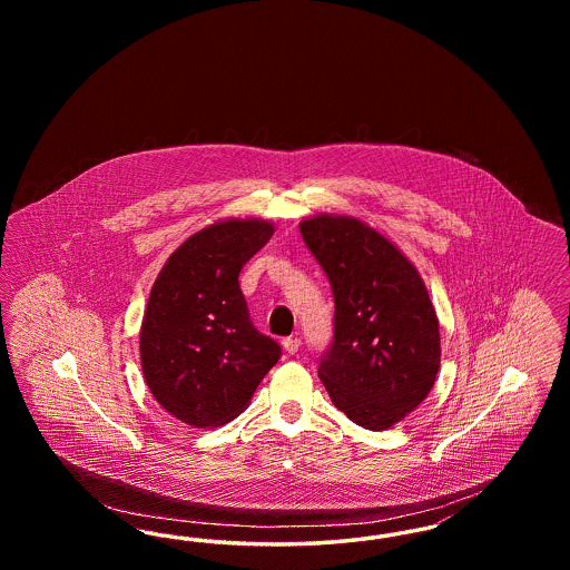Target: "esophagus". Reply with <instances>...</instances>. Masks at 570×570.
I'll return each instance as SVG.
<instances>
[{
    "instance_id": "esophagus-1",
    "label": "esophagus",
    "mask_w": 570,
    "mask_h": 570,
    "mask_svg": "<svg viewBox=\"0 0 570 570\" xmlns=\"http://www.w3.org/2000/svg\"><path fill=\"white\" fill-rule=\"evenodd\" d=\"M282 346H284L286 353L295 354L298 348H301V340H298L297 335H295V337H286V340L282 342Z\"/></svg>"
}]
</instances>
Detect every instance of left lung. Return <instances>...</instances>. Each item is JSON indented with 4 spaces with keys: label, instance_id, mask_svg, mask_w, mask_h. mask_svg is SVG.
<instances>
[{
    "label": "left lung",
    "instance_id": "1",
    "mask_svg": "<svg viewBox=\"0 0 570 570\" xmlns=\"http://www.w3.org/2000/svg\"><path fill=\"white\" fill-rule=\"evenodd\" d=\"M298 228L335 298L333 344L318 376L356 425L389 430L428 397L440 367L425 282L393 242L356 217L323 214Z\"/></svg>",
    "mask_w": 570,
    "mask_h": 570
}]
</instances>
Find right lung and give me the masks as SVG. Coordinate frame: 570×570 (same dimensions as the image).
<instances>
[{"mask_svg":"<svg viewBox=\"0 0 570 570\" xmlns=\"http://www.w3.org/2000/svg\"><path fill=\"white\" fill-rule=\"evenodd\" d=\"M267 219H219L194 233L154 282L140 325V365L156 402L190 428L239 416L279 344L258 333L239 288L245 263L272 239Z\"/></svg>","mask_w":570,"mask_h":570,"instance_id":"add662e5","label":"right lung"}]
</instances>
